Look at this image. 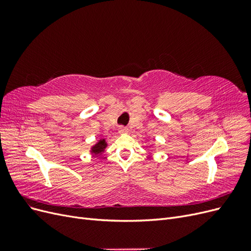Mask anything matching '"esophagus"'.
Segmentation results:
<instances>
[{
    "label": "esophagus",
    "mask_w": 251,
    "mask_h": 251,
    "mask_svg": "<svg viewBox=\"0 0 251 251\" xmlns=\"http://www.w3.org/2000/svg\"><path fill=\"white\" fill-rule=\"evenodd\" d=\"M118 132L120 134H126V133H127V128L125 127V126H119L118 127Z\"/></svg>",
    "instance_id": "1"
}]
</instances>
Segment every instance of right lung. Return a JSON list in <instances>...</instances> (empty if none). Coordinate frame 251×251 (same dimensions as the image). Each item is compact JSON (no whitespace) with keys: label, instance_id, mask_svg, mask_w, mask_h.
Returning a JSON list of instances; mask_svg holds the SVG:
<instances>
[{"label":"right lung","instance_id":"1","mask_svg":"<svg viewBox=\"0 0 251 251\" xmlns=\"http://www.w3.org/2000/svg\"><path fill=\"white\" fill-rule=\"evenodd\" d=\"M105 147H107V142H105L104 139H101V140L98 141L94 147H92V149H91V153H93L95 155L101 154L102 151H104Z\"/></svg>","mask_w":251,"mask_h":251}]
</instances>
